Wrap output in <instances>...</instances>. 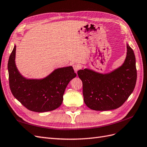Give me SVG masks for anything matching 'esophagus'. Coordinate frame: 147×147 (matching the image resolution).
I'll list each match as a JSON object with an SVG mask.
<instances>
[{
    "instance_id": "esophagus-1",
    "label": "esophagus",
    "mask_w": 147,
    "mask_h": 147,
    "mask_svg": "<svg viewBox=\"0 0 147 147\" xmlns=\"http://www.w3.org/2000/svg\"><path fill=\"white\" fill-rule=\"evenodd\" d=\"M73 69H74V71L76 73H77L79 69H80V65L79 64H74V65H73Z\"/></svg>"
}]
</instances>
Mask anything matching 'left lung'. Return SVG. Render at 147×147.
<instances>
[{
    "mask_svg": "<svg viewBox=\"0 0 147 147\" xmlns=\"http://www.w3.org/2000/svg\"><path fill=\"white\" fill-rule=\"evenodd\" d=\"M126 48L124 63L111 73L102 74L87 68L78 71L82 81L84 102L91 109H115L123 105L133 92L137 80L136 58L128 44Z\"/></svg>",
    "mask_w": 147,
    "mask_h": 147,
    "instance_id": "left-lung-1",
    "label": "left lung"
}]
</instances>
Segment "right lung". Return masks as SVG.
<instances>
[{
	"label": "right lung",
	"instance_id": "1",
	"mask_svg": "<svg viewBox=\"0 0 147 147\" xmlns=\"http://www.w3.org/2000/svg\"><path fill=\"white\" fill-rule=\"evenodd\" d=\"M15 56L16 45L8 62L9 84L14 97L27 109L36 112L51 111L60 106L66 87L76 76L71 66L56 69L43 79H27L18 70Z\"/></svg>",
	"mask_w": 147,
	"mask_h": 147
}]
</instances>
